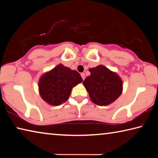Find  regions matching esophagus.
<instances>
[{"mask_svg":"<svg viewBox=\"0 0 158 158\" xmlns=\"http://www.w3.org/2000/svg\"><path fill=\"white\" fill-rule=\"evenodd\" d=\"M81 77H82L83 80H84V79H85V74H84V73H81Z\"/></svg>","mask_w":158,"mask_h":158,"instance_id":"obj_1","label":"esophagus"}]
</instances>
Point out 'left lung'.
<instances>
[{"instance_id":"8db88e82","label":"left lung","mask_w":158,"mask_h":158,"mask_svg":"<svg viewBox=\"0 0 158 158\" xmlns=\"http://www.w3.org/2000/svg\"><path fill=\"white\" fill-rule=\"evenodd\" d=\"M90 75L83 84L93 103L100 106L108 105L121 95L123 81L116 73L100 65L89 69Z\"/></svg>"}]
</instances>
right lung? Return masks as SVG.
Segmentation results:
<instances>
[{"mask_svg": "<svg viewBox=\"0 0 158 158\" xmlns=\"http://www.w3.org/2000/svg\"><path fill=\"white\" fill-rule=\"evenodd\" d=\"M82 81L78 72L59 64L40 79V94L49 105H60L68 100L73 88Z\"/></svg>", "mask_w": 158, "mask_h": 158, "instance_id": "add662e5", "label": "right lung"}]
</instances>
